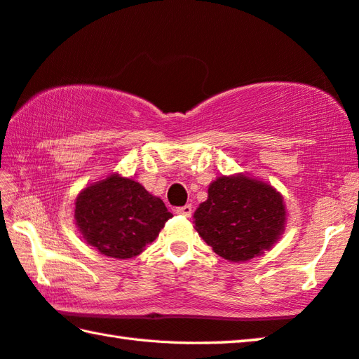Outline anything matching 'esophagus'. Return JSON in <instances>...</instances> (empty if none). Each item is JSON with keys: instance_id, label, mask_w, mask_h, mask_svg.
Here are the masks:
<instances>
[{"instance_id": "34e87169", "label": "esophagus", "mask_w": 359, "mask_h": 359, "mask_svg": "<svg viewBox=\"0 0 359 359\" xmlns=\"http://www.w3.org/2000/svg\"><path fill=\"white\" fill-rule=\"evenodd\" d=\"M175 213L182 215V217H191L193 208H191L190 204H187V205H184V207H177V208H175Z\"/></svg>"}]
</instances>
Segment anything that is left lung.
I'll use <instances>...</instances> for the list:
<instances>
[{
  "mask_svg": "<svg viewBox=\"0 0 359 359\" xmlns=\"http://www.w3.org/2000/svg\"><path fill=\"white\" fill-rule=\"evenodd\" d=\"M194 229L229 262L257 257L284 232L285 205L271 185L248 175H221L194 212Z\"/></svg>",
  "mask_w": 359,
  "mask_h": 359,
  "instance_id": "left-lung-1",
  "label": "left lung"
}]
</instances>
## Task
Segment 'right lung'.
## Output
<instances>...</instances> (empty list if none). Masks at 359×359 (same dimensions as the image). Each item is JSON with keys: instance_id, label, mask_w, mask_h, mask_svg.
Instances as JSON below:
<instances>
[{"instance_id": "obj_1", "label": "right lung", "mask_w": 359, "mask_h": 359, "mask_svg": "<svg viewBox=\"0 0 359 359\" xmlns=\"http://www.w3.org/2000/svg\"><path fill=\"white\" fill-rule=\"evenodd\" d=\"M171 217L160 198L119 174L86 187L75 201V223L83 238L114 259L138 256Z\"/></svg>"}]
</instances>
